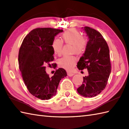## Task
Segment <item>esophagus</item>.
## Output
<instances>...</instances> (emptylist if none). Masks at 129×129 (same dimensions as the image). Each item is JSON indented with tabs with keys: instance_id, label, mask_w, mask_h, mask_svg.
Returning <instances> with one entry per match:
<instances>
[{
	"instance_id": "obj_1",
	"label": "esophagus",
	"mask_w": 129,
	"mask_h": 129,
	"mask_svg": "<svg viewBox=\"0 0 129 129\" xmlns=\"http://www.w3.org/2000/svg\"><path fill=\"white\" fill-rule=\"evenodd\" d=\"M68 75L69 77H72L73 75H74V74L72 72H68Z\"/></svg>"
}]
</instances>
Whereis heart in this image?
I'll list each match as a JSON object with an SVG mask.
<instances>
[{"label": "heart", "mask_w": 129, "mask_h": 129, "mask_svg": "<svg viewBox=\"0 0 129 129\" xmlns=\"http://www.w3.org/2000/svg\"><path fill=\"white\" fill-rule=\"evenodd\" d=\"M62 41L72 45V52L80 55L84 54L87 47V40L82 36L81 33L75 28H70L61 35ZM51 47L55 54L60 55L62 53V42L55 38L51 43ZM77 57L74 55L64 56L59 60L60 67L68 70H72L76 64Z\"/></svg>", "instance_id": "1"}]
</instances>
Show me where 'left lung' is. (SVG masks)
<instances>
[{"label": "left lung", "instance_id": "8db88e82", "mask_svg": "<svg viewBox=\"0 0 129 129\" xmlns=\"http://www.w3.org/2000/svg\"><path fill=\"white\" fill-rule=\"evenodd\" d=\"M89 37L86 50L77 64L79 70L87 69L88 75L83 77V84L77 89L80 95L94 97L104 90L107 84L111 67L108 45L100 32L84 27Z\"/></svg>", "mask_w": 129, "mask_h": 129}]
</instances>
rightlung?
<instances>
[{"instance_id": "add662e5", "label": "right lung", "mask_w": 129, "mask_h": 129, "mask_svg": "<svg viewBox=\"0 0 129 129\" xmlns=\"http://www.w3.org/2000/svg\"><path fill=\"white\" fill-rule=\"evenodd\" d=\"M62 29L37 28L24 37L18 54L19 68L25 85L29 93L42 100H49L56 95L59 82L67 75V72L59 68L51 78L46 72V66L54 61V52L51 43L55 36Z\"/></svg>"}]
</instances>
